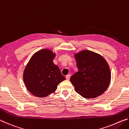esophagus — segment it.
I'll return each mask as SVG.
<instances>
[{
	"label": "esophagus",
	"mask_w": 129,
	"mask_h": 129,
	"mask_svg": "<svg viewBox=\"0 0 129 129\" xmlns=\"http://www.w3.org/2000/svg\"><path fill=\"white\" fill-rule=\"evenodd\" d=\"M66 80H69V79H70V77H71V75H68L67 76H66Z\"/></svg>",
	"instance_id": "34e87169"
}]
</instances>
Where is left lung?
<instances>
[{
	"instance_id": "1",
	"label": "left lung",
	"mask_w": 129,
	"mask_h": 129,
	"mask_svg": "<svg viewBox=\"0 0 129 129\" xmlns=\"http://www.w3.org/2000/svg\"><path fill=\"white\" fill-rule=\"evenodd\" d=\"M78 72L70 81L76 92L85 99H93L103 94L111 80L110 68L100 54L84 50L75 54Z\"/></svg>"
}]
</instances>
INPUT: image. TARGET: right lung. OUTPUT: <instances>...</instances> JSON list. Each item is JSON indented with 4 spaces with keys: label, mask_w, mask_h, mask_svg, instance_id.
I'll return each instance as SVG.
<instances>
[{
    "label": "right lung",
    "mask_w": 129,
    "mask_h": 129,
    "mask_svg": "<svg viewBox=\"0 0 129 129\" xmlns=\"http://www.w3.org/2000/svg\"><path fill=\"white\" fill-rule=\"evenodd\" d=\"M56 53L48 49L36 52L30 58L23 72L28 90L35 96L47 97L53 93L59 83L65 80L57 65L53 62Z\"/></svg>",
    "instance_id": "1"
}]
</instances>
